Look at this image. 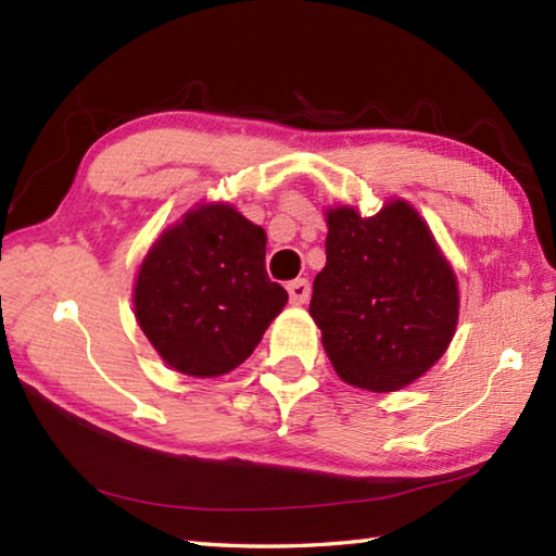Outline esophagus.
<instances>
[{
    "instance_id": "1",
    "label": "esophagus",
    "mask_w": 556,
    "mask_h": 556,
    "mask_svg": "<svg viewBox=\"0 0 556 556\" xmlns=\"http://www.w3.org/2000/svg\"><path fill=\"white\" fill-rule=\"evenodd\" d=\"M287 291H289L291 303L301 305V303H305V301L311 299V281L308 279H293V281H289V285H287Z\"/></svg>"
}]
</instances>
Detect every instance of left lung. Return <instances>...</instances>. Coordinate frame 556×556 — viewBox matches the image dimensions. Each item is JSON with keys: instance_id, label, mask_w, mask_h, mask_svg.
Listing matches in <instances>:
<instances>
[{"instance_id": "1", "label": "left lung", "mask_w": 556, "mask_h": 556, "mask_svg": "<svg viewBox=\"0 0 556 556\" xmlns=\"http://www.w3.org/2000/svg\"><path fill=\"white\" fill-rule=\"evenodd\" d=\"M327 227V265L311 299L323 346L344 382L396 392L428 372L454 337V271L401 200L368 219L329 210Z\"/></svg>"}]
</instances>
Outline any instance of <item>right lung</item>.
Listing matches in <instances>:
<instances>
[{
  "mask_svg": "<svg viewBox=\"0 0 556 556\" xmlns=\"http://www.w3.org/2000/svg\"><path fill=\"white\" fill-rule=\"evenodd\" d=\"M289 301L267 277L265 231L203 205L160 236L136 281V317L174 370L217 377L251 356Z\"/></svg>",
  "mask_w": 556,
  "mask_h": 556,
  "instance_id": "right-lung-1",
  "label": "right lung"
}]
</instances>
